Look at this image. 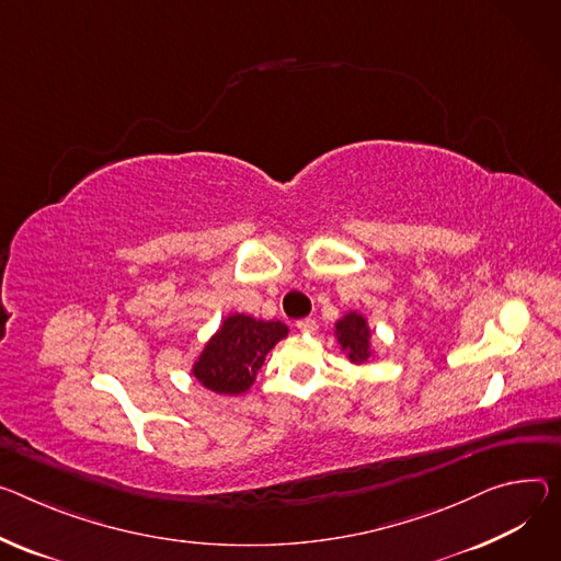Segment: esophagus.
Masks as SVG:
<instances>
[{
    "instance_id": "obj_1",
    "label": "esophagus",
    "mask_w": 561,
    "mask_h": 561,
    "mask_svg": "<svg viewBox=\"0 0 561 561\" xmlns=\"http://www.w3.org/2000/svg\"><path fill=\"white\" fill-rule=\"evenodd\" d=\"M297 329H299L301 333H316V331H318V322H316L313 318H304V320L297 322Z\"/></svg>"
}]
</instances>
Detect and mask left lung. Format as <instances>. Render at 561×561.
<instances>
[{
    "label": "left lung",
    "instance_id": "8db88e82",
    "mask_svg": "<svg viewBox=\"0 0 561 561\" xmlns=\"http://www.w3.org/2000/svg\"><path fill=\"white\" fill-rule=\"evenodd\" d=\"M335 337L353 365H365L374 355L371 329L367 324V318L358 311H348L335 322Z\"/></svg>",
    "mask_w": 561,
    "mask_h": 561
}]
</instances>
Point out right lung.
I'll return each instance as SVG.
<instances>
[{"mask_svg": "<svg viewBox=\"0 0 561 561\" xmlns=\"http://www.w3.org/2000/svg\"><path fill=\"white\" fill-rule=\"evenodd\" d=\"M288 335V327L277 320H254L232 313L203 346L192 376L215 393L239 396L257 378L268 351Z\"/></svg>", "mask_w": 561, "mask_h": 561, "instance_id": "obj_1", "label": "right lung"}]
</instances>
